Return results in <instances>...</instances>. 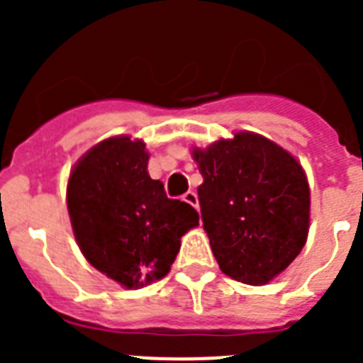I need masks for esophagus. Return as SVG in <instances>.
<instances>
[{
    "instance_id": "34e87169",
    "label": "esophagus",
    "mask_w": 363,
    "mask_h": 363,
    "mask_svg": "<svg viewBox=\"0 0 363 363\" xmlns=\"http://www.w3.org/2000/svg\"><path fill=\"white\" fill-rule=\"evenodd\" d=\"M184 201H185V203L192 205L194 209H198V196H196V192H194V191L185 192V194H184Z\"/></svg>"
}]
</instances>
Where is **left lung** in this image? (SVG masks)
<instances>
[{"instance_id":"obj_1","label":"left lung","mask_w":363,"mask_h":363,"mask_svg":"<svg viewBox=\"0 0 363 363\" xmlns=\"http://www.w3.org/2000/svg\"><path fill=\"white\" fill-rule=\"evenodd\" d=\"M192 158L203 176L201 221L220 269L242 284H269L300 255L309 233L301 165L255 133L194 149Z\"/></svg>"}]
</instances>
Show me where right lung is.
<instances>
[{"label":"right lung","instance_id":"add662e5","mask_svg":"<svg viewBox=\"0 0 363 363\" xmlns=\"http://www.w3.org/2000/svg\"><path fill=\"white\" fill-rule=\"evenodd\" d=\"M145 143L108 138L76 163L67 185L74 236L92 267L127 289L162 280L179 238L198 225L192 205L167 198L147 171Z\"/></svg>","mask_w":363,"mask_h":363}]
</instances>
